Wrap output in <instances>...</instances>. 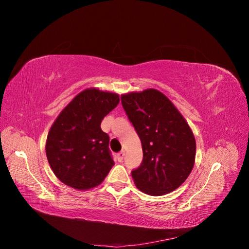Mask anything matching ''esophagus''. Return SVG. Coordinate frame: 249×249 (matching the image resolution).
I'll list each match as a JSON object with an SVG mask.
<instances>
[{"label": "esophagus", "mask_w": 249, "mask_h": 249, "mask_svg": "<svg viewBox=\"0 0 249 249\" xmlns=\"http://www.w3.org/2000/svg\"><path fill=\"white\" fill-rule=\"evenodd\" d=\"M124 155H125V152H124V150H122V152H120V153L117 155V160H118L119 162H123L124 158Z\"/></svg>", "instance_id": "obj_1"}]
</instances>
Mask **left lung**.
<instances>
[{"mask_svg": "<svg viewBox=\"0 0 249 249\" xmlns=\"http://www.w3.org/2000/svg\"><path fill=\"white\" fill-rule=\"evenodd\" d=\"M122 104L143 150L142 163L132 171L135 185L153 196L176 190L194 166L196 143L189 124L159 90L123 94Z\"/></svg>", "mask_w": 249, "mask_h": 249, "instance_id": "1", "label": "left lung"}]
</instances>
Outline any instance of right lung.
<instances>
[{"instance_id": "add662e5", "label": "right lung", "mask_w": 249, "mask_h": 249, "mask_svg": "<svg viewBox=\"0 0 249 249\" xmlns=\"http://www.w3.org/2000/svg\"><path fill=\"white\" fill-rule=\"evenodd\" d=\"M119 103V95L97 88L83 90L51 126L46 154L55 176L78 190L99 186L114 165L109 136L101 123Z\"/></svg>"}]
</instances>
